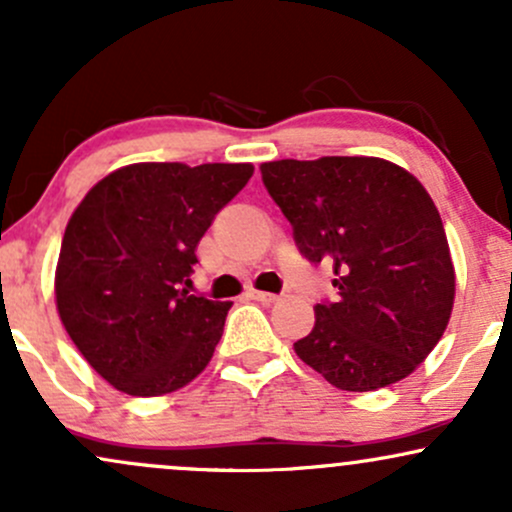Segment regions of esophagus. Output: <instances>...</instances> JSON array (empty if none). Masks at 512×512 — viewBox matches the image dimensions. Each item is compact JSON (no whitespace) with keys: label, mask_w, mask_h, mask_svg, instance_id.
<instances>
[{"label":"esophagus","mask_w":512,"mask_h":512,"mask_svg":"<svg viewBox=\"0 0 512 512\" xmlns=\"http://www.w3.org/2000/svg\"><path fill=\"white\" fill-rule=\"evenodd\" d=\"M248 298H252V301H257V303H264V305H272L279 301V296H276V293H267V291H250Z\"/></svg>","instance_id":"34e87169"}]
</instances>
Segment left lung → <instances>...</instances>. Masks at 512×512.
<instances>
[{"label": "left lung", "instance_id": "obj_1", "mask_svg": "<svg viewBox=\"0 0 512 512\" xmlns=\"http://www.w3.org/2000/svg\"><path fill=\"white\" fill-rule=\"evenodd\" d=\"M264 187L310 262H330L337 301L315 305L298 358L346 392L399 383L450 322L455 267L443 221L409 170L375 156L262 163Z\"/></svg>", "mask_w": 512, "mask_h": 512}]
</instances>
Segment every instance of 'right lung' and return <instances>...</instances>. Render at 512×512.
Wrapping results in <instances>:
<instances>
[{"instance_id":"1","label":"right lung","mask_w":512,"mask_h":512,"mask_svg":"<svg viewBox=\"0 0 512 512\" xmlns=\"http://www.w3.org/2000/svg\"><path fill=\"white\" fill-rule=\"evenodd\" d=\"M252 173V163H132L74 209L55 269L57 313L88 366L125 395L180 390L214 356L233 303L180 286Z\"/></svg>"}]
</instances>
